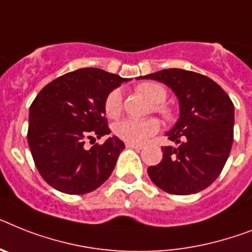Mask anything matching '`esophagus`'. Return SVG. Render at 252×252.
Returning <instances> with one entry per match:
<instances>
[{
  "label": "esophagus",
  "mask_w": 252,
  "mask_h": 252,
  "mask_svg": "<svg viewBox=\"0 0 252 252\" xmlns=\"http://www.w3.org/2000/svg\"><path fill=\"white\" fill-rule=\"evenodd\" d=\"M126 147H127V148L138 149V151L143 149V145H141V144H134V143H126Z\"/></svg>",
  "instance_id": "34e87169"
}]
</instances>
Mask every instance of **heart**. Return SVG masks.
<instances>
[{"label": "heart", "instance_id": "1", "mask_svg": "<svg viewBox=\"0 0 252 252\" xmlns=\"http://www.w3.org/2000/svg\"><path fill=\"white\" fill-rule=\"evenodd\" d=\"M136 90L148 97L152 103H155L156 112H158L162 117L166 120L171 118V111L170 108L165 105L166 97H167V91L162 85L157 82H143L136 87ZM105 113L108 117L116 118L118 117L124 108V96H122L121 89H114L108 94L105 99ZM159 130V122L156 118H149V120H135V118H125L122 121L114 125V132L118 138L127 143H134V144H141L144 143L152 135H155Z\"/></svg>", "mask_w": 252, "mask_h": 252}]
</instances>
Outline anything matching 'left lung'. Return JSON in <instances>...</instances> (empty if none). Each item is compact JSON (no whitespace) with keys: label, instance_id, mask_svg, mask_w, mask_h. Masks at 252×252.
Masks as SVG:
<instances>
[{"label":"left lung","instance_id":"obj_1","mask_svg":"<svg viewBox=\"0 0 252 252\" xmlns=\"http://www.w3.org/2000/svg\"><path fill=\"white\" fill-rule=\"evenodd\" d=\"M143 78L170 87L180 105L179 120L166 132L176 147H162L161 162L149 166V178L171 194L201 192L215 182L229 157L233 143V103L211 78L190 70L171 68L138 77Z\"/></svg>","mask_w":252,"mask_h":252}]
</instances>
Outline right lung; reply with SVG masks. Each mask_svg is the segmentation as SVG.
Wrapping results in <instances>:
<instances>
[{
	"label": "right lung",
	"mask_w": 252,
	"mask_h": 252,
	"mask_svg": "<svg viewBox=\"0 0 252 252\" xmlns=\"http://www.w3.org/2000/svg\"><path fill=\"white\" fill-rule=\"evenodd\" d=\"M126 81L99 68H81L39 91L29 108L27 136L34 165L49 186L66 194H85L111 176L124 141L113 136L90 149L85 141L111 134L104 104Z\"/></svg>",
	"instance_id": "add662e5"
}]
</instances>
